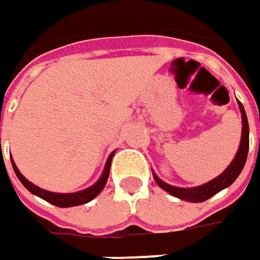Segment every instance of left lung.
Listing matches in <instances>:
<instances>
[{"instance_id":"left-lung-1","label":"left lung","mask_w":260,"mask_h":260,"mask_svg":"<svg viewBox=\"0 0 260 260\" xmlns=\"http://www.w3.org/2000/svg\"><path fill=\"white\" fill-rule=\"evenodd\" d=\"M238 107L241 111V120H243V131H241V141H240V147L238 152L235 154V157L232 159V162L229 164V167L224 170L220 176L216 178L210 180L208 183H204L201 186H195V187H177V186H171L168 183H165L164 180L157 177L153 173V178L156 184L164 189L165 192H168L170 195L176 197L178 200L187 201V202H202L211 198L213 195L219 193L220 190H223L226 187H229L237 177L241 174L246 160H247L248 153V122L247 114L243 104L238 101Z\"/></svg>"}]
</instances>
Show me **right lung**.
Here are the masks:
<instances>
[{"mask_svg": "<svg viewBox=\"0 0 260 260\" xmlns=\"http://www.w3.org/2000/svg\"><path fill=\"white\" fill-rule=\"evenodd\" d=\"M113 156H114V152L107 157L106 167H104V171H103L101 177L98 178L92 186H89V187H86V189H83V190H79V192H73V193H58V192H50V190L41 189V187L36 186L34 183H31L28 178H25L23 176H22V173L17 170V167H16V164H14L13 157H12V165H13V170H14V174L17 176V178L20 180V183H22V184H23V186H25V187H26L32 195H36V197L41 198V200L47 201V202H50V204H53V205H56V207L67 208V207H76V205L86 204V202L92 201L95 197H98V195L103 192V189L106 187L107 180H108L110 165H111V159H113Z\"/></svg>", "mask_w": 260, "mask_h": 260, "instance_id": "right-lung-1", "label": "right lung"}]
</instances>
